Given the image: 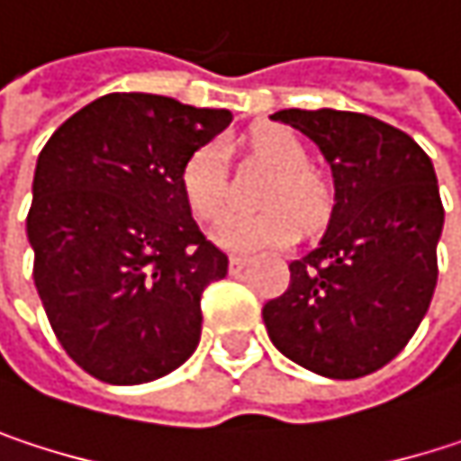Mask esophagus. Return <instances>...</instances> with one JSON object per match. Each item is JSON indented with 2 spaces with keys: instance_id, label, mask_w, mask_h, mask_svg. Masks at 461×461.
I'll return each instance as SVG.
<instances>
[{
  "instance_id": "1",
  "label": "esophagus",
  "mask_w": 461,
  "mask_h": 461,
  "mask_svg": "<svg viewBox=\"0 0 461 461\" xmlns=\"http://www.w3.org/2000/svg\"><path fill=\"white\" fill-rule=\"evenodd\" d=\"M245 267H248V258H242V256H231L230 258V275H240Z\"/></svg>"
}]
</instances>
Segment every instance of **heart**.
I'll return each instance as SVG.
<instances>
[{
	"mask_svg": "<svg viewBox=\"0 0 461 461\" xmlns=\"http://www.w3.org/2000/svg\"><path fill=\"white\" fill-rule=\"evenodd\" d=\"M250 151L277 167L261 213L227 211L211 227V240L231 253H253L261 248L285 245L296 234V219L315 224L325 213L328 194L322 181L307 170V151L291 133L280 128L258 131L250 139ZM181 194L197 221H208L224 203V149L205 143L189 154L181 167Z\"/></svg>",
	"mask_w": 461,
	"mask_h": 461,
	"instance_id": "1",
	"label": "heart"
}]
</instances>
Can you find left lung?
Masks as SVG:
<instances>
[{
	"mask_svg": "<svg viewBox=\"0 0 461 461\" xmlns=\"http://www.w3.org/2000/svg\"><path fill=\"white\" fill-rule=\"evenodd\" d=\"M272 120L318 143L336 194L321 242L291 261L288 291L264 304L267 333L312 374H374L409 344L438 283L443 203L432 159L357 112L283 109Z\"/></svg>",
	"mask_w": 461,
	"mask_h": 461,
	"instance_id": "8db88e82",
	"label": "left lung"
}]
</instances>
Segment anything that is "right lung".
Masks as SVG:
<instances>
[{"mask_svg":"<svg viewBox=\"0 0 461 461\" xmlns=\"http://www.w3.org/2000/svg\"><path fill=\"white\" fill-rule=\"evenodd\" d=\"M231 122L149 93H109L37 157L34 285L66 355L106 384L154 382L200 344L203 291L230 258L181 194L189 154Z\"/></svg>","mask_w":461,"mask_h":461,"instance_id":"add662e5","label":"right lung"}]
</instances>
